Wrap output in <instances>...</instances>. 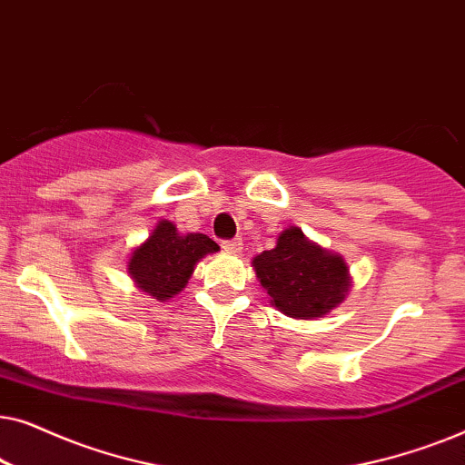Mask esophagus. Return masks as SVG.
Returning <instances> with one entry per match:
<instances>
[{
    "label": "esophagus",
    "mask_w": 465,
    "mask_h": 465,
    "mask_svg": "<svg viewBox=\"0 0 465 465\" xmlns=\"http://www.w3.org/2000/svg\"><path fill=\"white\" fill-rule=\"evenodd\" d=\"M222 247H224L226 252L237 253V252H241V247H243V241H241L239 237L237 239H226V241H222Z\"/></svg>",
    "instance_id": "obj_1"
}]
</instances>
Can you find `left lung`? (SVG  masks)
<instances>
[{"label":"left lung","mask_w":465,"mask_h":465,"mask_svg":"<svg viewBox=\"0 0 465 465\" xmlns=\"http://www.w3.org/2000/svg\"><path fill=\"white\" fill-rule=\"evenodd\" d=\"M252 264L271 302L296 320L323 317L349 290L345 260L311 243L301 228L283 231L277 245Z\"/></svg>","instance_id":"1"}]
</instances>
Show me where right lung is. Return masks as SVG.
<instances>
[{
    "label": "right lung",
    "instance_id": "1",
    "mask_svg": "<svg viewBox=\"0 0 465 465\" xmlns=\"http://www.w3.org/2000/svg\"><path fill=\"white\" fill-rule=\"evenodd\" d=\"M218 250L207 234H180L171 222L163 220L150 239L133 252L129 272L143 292L156 301H167L188 283L196 262Z\"/></svg>",
    "mask_w": 465,
    "mask_h": 465
}]
</instances>
